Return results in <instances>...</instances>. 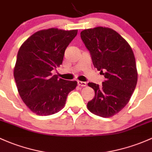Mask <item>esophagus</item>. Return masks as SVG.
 Returning <instances> with one entry per match:
<instances>
[{"label": "esophagus", "mask_w": 152, "mask_h": 152, "mask_svg": "<svg viewBox=\"0 0 152 152\" xmlns=\"http://www.w3.org/2000/svg\"><path fill=\"white\" fill-rule=\"evenodd\" d=\"M77 85L79 86H81V87H85V86H87V83L86 82H83V81H78Z\"/></svg>", "instance_id": "1"}]
</instances>
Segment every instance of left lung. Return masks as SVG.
<instances>
[{
    "mask_svg": "<svg viewBox=\"0 0 152 152\" xmlns=\"http://www.w3.org/2000/svg\"><path fill=\"white\" fill-rule=\"evenodd\" d=\"M94 66L105 77L102 86L88 83L95 96L87 107L94 115L110 117L130 101L138 80L134 53L128 42L115 30L96 27L80 32Z\"/></svg>",
    "mask_w": 152,
    "mask_h": 152,
    "instance_id": "1",
    "label": "left lung"
}]
</instances>
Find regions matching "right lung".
Wrapping results in <instances>:
<instances>
[{
	"label": "right lung",
	"instance_id": "obj_1",
	"mask_svg": "<svg viewBox=\"0 0 152 152\" xmlns=\"http://www.w3.org/2000/svg\"><path fill=\"white\" fill-rule=\"evenodd\" d=\"M77 30H42L24 42L17 53L14 76L18 92L37 115H53L62 109L77 81L58 79L51 71L62 64L64 51Z\"/></svg>",
	"mask_w": 152,
	"mask_h": 152
}]
</instances>
